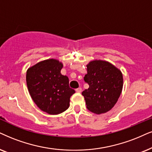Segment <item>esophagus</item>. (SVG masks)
<instances>
[{"label":"esophagus","mask_w":152,"mask_h":152,"mask_svg":"<svg viewBox=\"0 0 152 152\" xmlns=\"http://www.w3.org/2000/svg\"><path fill=\"white\" fill-rule=\"evenodd\" d=\"M76 91L77 92V93H81L82 92V88H78L77 89H76Z\"/></svg>","instance_id":"34e87169"}]
</instances>
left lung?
<instances>
[{
  "label": "left lung",
  "instance_id": "1",
  "mask_svg": "<svg viewBox=\"0 0 152 152\" xmlns=\"http://www.w3.org/2000/svg\"><path fill=\"white\" fill-rule=\"evenodd\" d=\"M84 80L89 85L82 92L88 110L96 114L106 113L114 107L123 89L122 73L111 63L93 60L87 65Z\"/></svg>",
  "mask_w": 152,
  "mask_h": 152
}]
</instances>
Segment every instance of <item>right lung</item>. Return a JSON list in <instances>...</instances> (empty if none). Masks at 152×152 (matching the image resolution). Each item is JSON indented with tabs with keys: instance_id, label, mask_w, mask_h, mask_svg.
<instances>
[{
	"instance_id": "add662e5",
	"label": "right lung",
	"mask_w": 152,
	"mask_h": 152,
	"mask_svg": "<svg viewBox=\"0 0 152 152\" xmlns=\"http://www.w3.org/2000/svg\"><path fill=\"white\" fill-rule=\"evenodd\" d=\"M63 64L55 59L41 61L28 68L26 84L37 107L49 114L55 115L69 107L75 90L69 87V78L61 74Z\"/></svg>"
}]
</instances>
